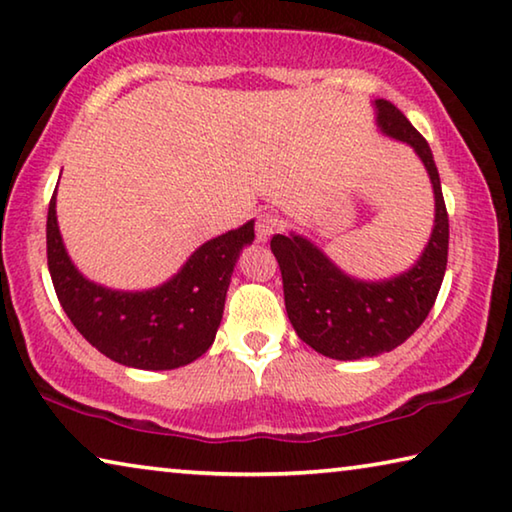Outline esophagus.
Segmentation results:
<instances>
[{"instance_id":"obj_1","label":"esophagus","mask_w":512,"mask_h":512,"mask_svg":"<svg viewBox=\"0 0 512 512\" xmlns=\"http://www.w3.org/2000/svg\"><path fill=\"white\" fill-rule=\"evenodd\" d=\"M278 230H280V218H278V214L264 212V214L257 216L255 232H257V239H259V241L271 239V234H275Z\"/></svg>"}]
</instances>
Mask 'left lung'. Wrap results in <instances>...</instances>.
<instances>
[{
	"label": "left lung",
	"mask_w": 512,
	"mask_h": 512,
	"mask_svg": "<svg viewBox=\"0 0 512 512\" xmlns=\"http://www.w3.org/2000/svg\"><path fill=\"white\" fill-rule=\"evenodd\" d=\"M376 107L383 132L410 143L433 182L435 230L419 262L399 278L360 282L303 237L275 234L271 239L291 326L305 344L332 360L373 358L401 346L433 310L449 255V214L433 152L392 102L376 100Z\"/></svg>",
	"instance_id": "8db88e82"
}]
</instances>
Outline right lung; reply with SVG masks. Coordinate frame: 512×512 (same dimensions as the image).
Returning a JSON list of instances; mask_svg holds the SVG:
<instances>
[{
    "label": "right lung",
    "instance_id": "obj_1",
    "mask_svg": "<svg viewBox=\"0 0 512 512\" xmlns=\"http://www.w3.org/2000/svg\"><path fill=\"white\" fill-rule=\"evenodd\" d=\"M54 196L47 212V266L63 312L86 342L134 369H177L200 358L221 326L239 250L255 239L253 221L200 246L166 285L129 294L88 282L72 266L56 225Z\"/></svg>",
    "mask_w": 512,
    "mask_h": 512
}]
</instances>
